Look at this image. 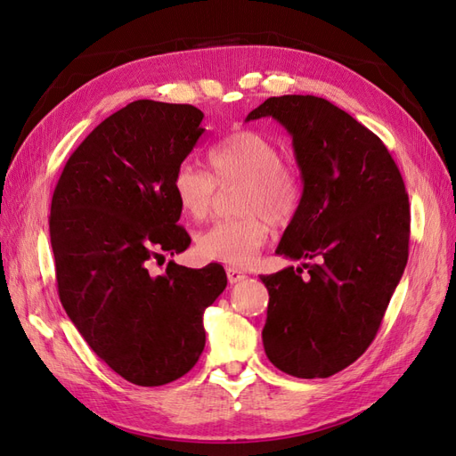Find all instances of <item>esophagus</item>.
<instances>
[{"label":"esophagus","instance_id":"34e87169","mask_svg":"<svg viewBox=\"0 0 456 456\" xmlns=\"http://www.w3.org/2000/svg\"><path fill=\"white\" fill-rule=\"evenodd\" d=\"M226 275H228V281H230V285H233V283H240L241 280H245L247 275L241 272V270H238V268H226Z\"/></svg>","mask_w":456,"mask_h":456}]
</instances>
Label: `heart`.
I'll list each match as a JSON object with an SVG mask.
<instances>
[{
    "mask_svg": "<svg viewBox=\"0 0 456 456\" xmlns=\"http://www.w3.org/2000/svg\"><path fill=\"white\" fill-rule=\"evenodd\" d=\"M213 175L194 161L176 167L173 190L184 213L205 218L220 188L241 186L236 209L240 218L223 220L200 233V253L230 266H247L266 245L270 224L283 226L298 209L300 184L281 151L266 136L241 129L209 151Z\"/></svg>",
    "mask_w": 456,
    "mask_h": 456,
    "instance_id": "1",
    "label": "heart"
}]
</instances>
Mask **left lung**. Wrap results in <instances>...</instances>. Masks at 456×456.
<instances>
[{"mask_svg":"<svg viewBox=\"0 0 456 456\" xmlns=\"http://www.w3.org/2000/svg\"><path fill=\"white\" fill-rule=\"evenodd\" d=\"M273 118L293 136L302 198L275 253L315 260L260 275L268 289L262 342L298 379L346 369L377 337L409 256V198L388 148L333 102L270 96L247 121Z\"/></svg>","mask_w":456,"mask_h":456,"instance_id":"1","label":"left lung"}]
</instances>
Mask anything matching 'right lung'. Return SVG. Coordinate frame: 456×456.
<instances>
[{"mask_svg":"<svg viewBox=\"0 0 456 456\" xmlns=\"http://www.w3.org/2000/svg\"><path fill=\"white\" fill-rule=\"evenodd\" d=\"M191 104L134 101L96 126L54 188L51 247L59 297L91 350L136 386L181 379L205 348L203 312L226 289L224 268L151 258L188 249L173 190L203 134Z\"/></svg>","mask_w":456,"mask_h":456,"instance_id":"right-lung-1","label":"right lung"}]
</instances>
